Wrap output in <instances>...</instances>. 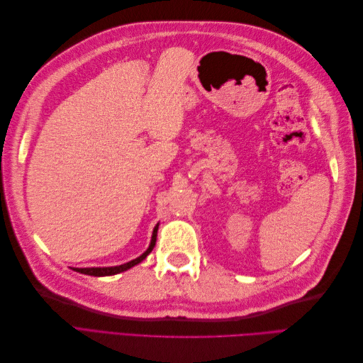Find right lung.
<instances>
[{
  "instance_id": "right-lung-1",
  "label": "right lung",
  "mask_w": 363,
  "mask_h": 363,
  "mask_svg": "<svg viewBox=\"0 0 363 363\" xmlns=\"http://www.w3.org/2000/svg\"><path fill=\"white\" fill-rule=\"evenodd\" d=\"M157 230H159V223L156 224L155 230H152V236H151V242H150V247L147 248L145 252H142V255L133 260H130L127 263H123V265H118V267H100V268H74V271L77 272H82V274H86V276H94V277H106V276H115V274H119L123 271H127L130 268H133L135 265H138V263H140L142 260H144L150 252L152 251V248H155L156 245V239H157Z\"/></svg>"
}]
</instances>
